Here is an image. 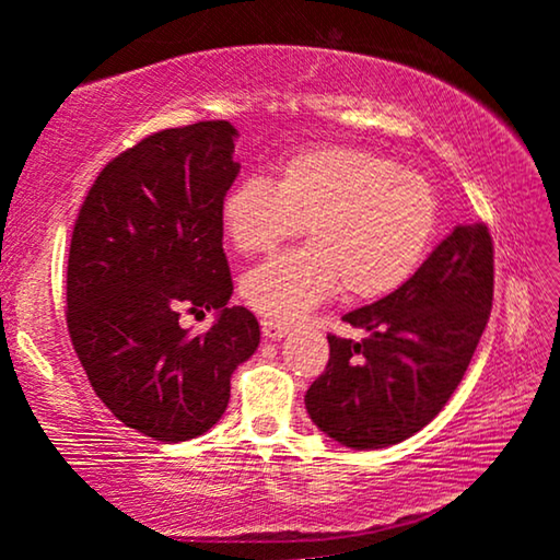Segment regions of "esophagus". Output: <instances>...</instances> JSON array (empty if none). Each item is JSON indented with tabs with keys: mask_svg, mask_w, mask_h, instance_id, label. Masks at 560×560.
I'll use <instances>...</instances> for the list:
<instances>
[{
	"mask_svg": "<svg viewBox=\"0 0 560 560\" xmlns=\"http://www.w3.org/2000/svg\"><path fill=\"white\" fill-rule=\"evenodd\" d=\"M261 334L267 336L269 340H281L283 336L289 334V326L277 324V320H261Z\"/></svg>",
	"mask_w": 560,
	"mask_h": 560,
	"instance_id": "34e87169",
	"label": "esophagus"
}]
</instances>
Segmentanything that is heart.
<instances>
[{"label": "heart", "mask_w": 560, "mask_h": 560, "mask_svg": "<svg viewBox=\"0 0 560 560\" xmlns=\"http://www.w3.org/2000/svg\"><path fill=\"white\" fill-rule=\"evenodd\" d=\"M438 195L422 175L355 148H311L281 163L279 179L244 177L222 200L226 240L264 254L308 224L311 244L244 273L246 306L291 324L343 287L375 301L412 279L438 232Z\"/></svg>", "instance_id": "heart-1"}]
</instances>
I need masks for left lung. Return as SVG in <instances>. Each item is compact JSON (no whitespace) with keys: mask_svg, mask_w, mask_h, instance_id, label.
<instances>
[{"mask_svg":"<svg viewBox=\"0 0 560 560\" xmlns=\"http://www.w3.org/2000/svg\"><path fill=\"white\" fill-rule=\"evenodd\" d=\"M494 299L487 224H459L412 279L343 316L365 338L328 336L324 375L308 387V417L330 440L383 450L420 432L457 390Z\"/></svg>","mask_w":560,"mask_h":560,"instance_id":"8db88e82","label":"left lung"}]
</instances>
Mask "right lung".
<instances>
[{
	"label": "right lung",
	"instance_id": "add662e5",
	"mask_svg": "<svg viewBox=\"0 0 560 560\" xmlns=\"http://www.w3.org/2000/svg\"><path fill=\"white\" fill-rule=\"evenodd\" d=\"M226 120L160 130L113 158L73 226L66 324L91 387L122 424L160 442L212 430L259 320L232 296L222 200L240 175ZM214 310L192 337L178 311Z\"/></svg>",
	"mask_w": 560,
	"mask_h": 560
}]
</instances>
